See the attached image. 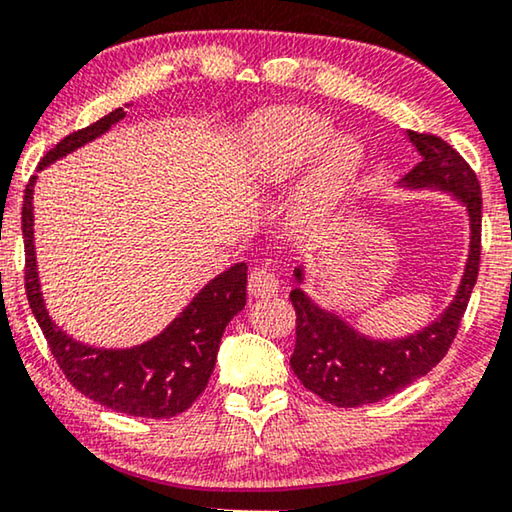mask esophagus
Instances as JSON below:
<instances>
[{
    "label": "esophagus",
    "mask_w": 512,
    "mask_h": 512,
    "mask_svg": "<svg viewBox=\"0 0 512 512\" xmlns=\"http://www.w3.org/2000/svg\"><path fill=\"white\" fill-rule=\"evenodd\" d=\"M277 289H279V279L272 275L268 268L251 270L249 284H247V291L251 298H270L275 296Z\"/></svg>",
    "instance_id": "esophagus-1"
}]
</instances>
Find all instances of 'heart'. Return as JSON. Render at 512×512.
<instances>
[{
  "instance_id": "obj_1",
  "label": "heart",
  "mask_w": 512,
  "mask_h": 512,
  "mask_svg": "<svg viewBox=\"0 0 512 512\" xmlns=\"http://www.w3.org/2000/svg\"><path fill=\"white\" fill-rule=\"evenodd\" d=\"M307 160L289 207V226L314 237L338 219L363 172V149L352 135H333V123L314 111H277L258 121L251 137V170L258 188L286 184Z\"/></svg>"
}]
</instances>
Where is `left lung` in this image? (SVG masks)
Instances as JSON below:
<instances>
[{"label":"left lung","mask_w":512,"mask_h":512,"mask_svg":"<svg viewBox=\"0 0 512 512\" xmlns=\"http://www.w3.org/2000/svg\"><path fill=\"white\" fill-rule=\"evenodd\" d=\"M419 153V163L398 181L401 191L445 193L466 212L468 251L457 291L438 317L417 331L380 338L363 333L338 310L324 307L305 291L307 265L293 270L296 289V349L291 368L305 389L338 408H359L377 403L424 377L450 349L464 317L468 298L478 279L482 195L466 160L440 137L408 132Z\"/></svg>","instance_id":"8db88e82"}]
</instances>
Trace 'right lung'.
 I'll return each mask as SVG.
<instances>
[{"instance_id": "1", "label": "right lung", "mask_w": 512, "mask_h": 512, "mask_svg": "<svg viewBox=\"0 0 512 512\" xmlns=\"http://www.w3.org/2000/svg\"><path fill=\"white\" fill-rule=\"evenodd\" d=\"M123 118L125 111L118 107L88 128L67 135L46 153L37 172L81 146L95 142L97 137L107 135L111 125ZM34 186H37V174L27 184L23 198L25 291L34 319L39 321L62 373L90 401L107 405L123 415L146 419L181 415L205 391L223 331L228 321L244 310L247 265L235 263L209 279L163 331L139 345H86L62 331L46 310L39 282L37 247H34Z\"/></svg>"}]
</instances>
